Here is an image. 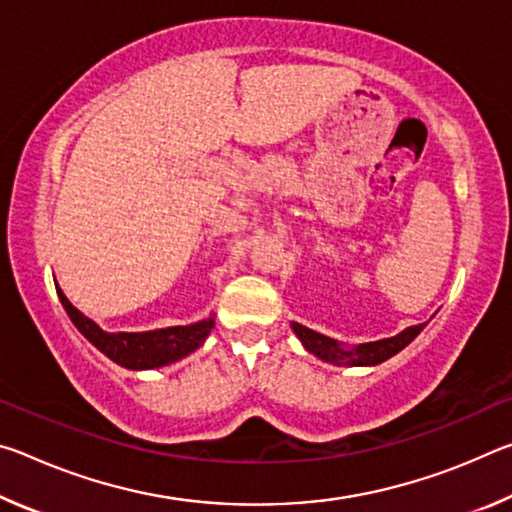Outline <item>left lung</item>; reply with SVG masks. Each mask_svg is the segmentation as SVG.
Returning <instances> with one entry per match:
<instances>
[{"label":"left lung","instance_id":"1","mask_svg":"<svg viewBox=\"0 0 512 512\" xmlns=\"http://www.w3.org/2000/svg\"><path fill=\"white\" fill-rule=\"evenodd\" d=\"M424 327H427V323L406 327L400 334L388 336V339L345 345L336 339H329L325 334L314 332V329H309L305 325L291 323V329L296 332L300 343L305 345V350L318 359L334 363V366H377V363H384L386 359L395 357L397 352H402Z\"/></svg>","mask_w":512,"mask_h":512}]
</instances>
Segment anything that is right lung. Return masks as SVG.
<instances>
[{
  "instance_id": "1",
  "label": "right lung",
  "mask_w": 512,
  "mask_h": 512,
  "mask_svg": "<svg viewBox=\"0 0 512 512\" xmlns=\"http://www.w3.org/2000/svg\"><path fill=\"white\" fill-rule=\"evenodd\" d=\"M56 291L67 316L72 318V323L85 339L108 359L128 370H153L185 359L201 348L214 327V316H210L192 325L151 329V332H106L92 318L81 314L67 300L63 289L56 287Z\"/></svg>"
}]
</instances>
